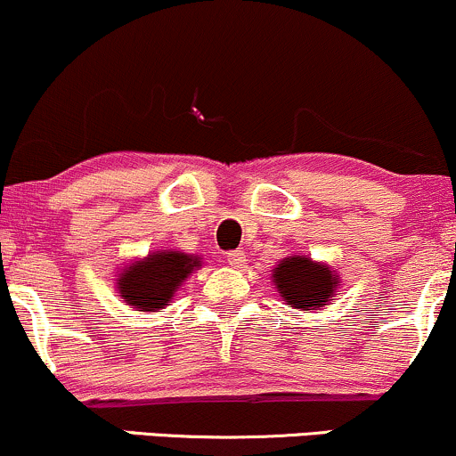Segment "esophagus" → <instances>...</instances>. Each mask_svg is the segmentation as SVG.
<instances>
[{"instance_id": "esophagus-1", "label": "esophagus", "mask_w": 456, "mask_h": 456, "mask_svg": "<svg viewBox=\"0 0 456 456\" xmlns=\"http://www.w3.org/2000/svg\"><path fill=\"white\" fill-rule=\"evenodd\" d=\"M224 259H227L229 266H233V268H242L244 264H247V255H244L242 251L227 253V255H224Z\"/></svg>"}]
</instances>
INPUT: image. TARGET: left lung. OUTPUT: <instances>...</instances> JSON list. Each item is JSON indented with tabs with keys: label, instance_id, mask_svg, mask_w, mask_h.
<instances>
[{
	"label": "left lung",
	"instance_id": "1",
	"mask_svg": "<svg viewBox=\"0 0 456 456\" xmlns=\"http://www.w3.org/2000/svg\"><path fill=\"white\" fill-rule=\"evenodd\" d=\"M339 274L324 262L307 255H289L273 268V285L279 297L298 312H318L333 301Z\"/></svg>",
	"mask_w": 456,
	"mask_h": 456
}]
</instances>
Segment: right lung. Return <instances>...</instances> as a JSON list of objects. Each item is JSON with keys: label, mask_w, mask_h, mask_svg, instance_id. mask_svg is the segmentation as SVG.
<instances>
[{"label": "right lung", "mask_w": 456, "mask_h": 456, "mask_svg": "<svg viewBox=\"0 0 456 456\" xmlns=\"http://www.w3.org/2000/svg\"><path fill=\"white\" fill-rule=\"evenodd\" d=\"M201 268L199 255L153 251L118 270L117 292L134 312H159L168 307L183 281Z\"/></svg>", "instance_id": "add662e5"}]
</instances>
